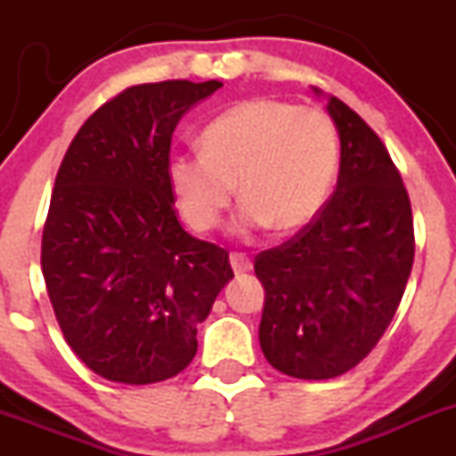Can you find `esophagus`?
<instances>
[{
	"instance_id": "esophagus-1",
	"label": "esophagus",
	"mask_w": 456,
	"mask_h": 456,
	"mask_svg": "<svg viewBox=\"0 0 456 456\" xmlns=\"http://www.w3.org/2000/svg\"><path fill=\"white\" fill-rule=\"evenodd\" d=\"M229 262H232V269L236 275H242V273H247V271L254 269V265H251V257L247 254H240V251H232Z\"/></svg>"
}]
</instances>
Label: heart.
Listing matches in <instances>:
<instances>
[{"label":"heart","mask_w":456,"mask_h":456,"mask_svg":"<svg viewBox=\"0 0 456 456\" xmlns=\"http://www.w3.org/2000/svg\"><path fill=\"white\" fill-rule=\"evenodd\" d=\"M200 150L174 154L167 163L183 218L196 232L220 223L236 183L247 200L242 227L297 232L326 202L339 163L329 114L275 99H251L218 114L200 132Z\"/></svg>","instance_id":"obj_1"}]
</instances>
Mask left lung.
Returning a JSON list of instances; mask_svg holds the SVG:
<instances>
[{
  "mask_svg": "<svg viewBox=\"0 0 456 456\" xmlns=\"http://www.w3.org/2000/svg\"><path fill=\"white\" fill-rule=\"evenodd\" d=\"M333 196L291 240L256 256L265 287L260 346L297 379H330L360 364L393 322L415 260L408 191L372 127L338 96Z\"/></svg>",
  "mask_w": 456,
  "mask_h": 456,
  "instance_id": "left-lung-1",
  "label": "left lung"
}]
</instances>
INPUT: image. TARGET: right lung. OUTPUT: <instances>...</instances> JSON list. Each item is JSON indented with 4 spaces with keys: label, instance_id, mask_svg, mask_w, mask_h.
<instances>
[{
    "label": "right lung",
    "instance_id": "obj_1",
    "mask_svg": "<svg viewBox=\"0 0 456 456\" xmlns=\"http://www.w3.org/2000/svg\"><path fill=\"white\" fill-rule=\"evenodd\" d=\"M220 81L126 87L81 126L54 181L41 271L68 346L96 375L156 384L190 366L196 326L233 278L181 227L167 178L183 114Z\"/></svg>",
    "mask_w": 456,
    "mask_h": 456
}]
</instances>
